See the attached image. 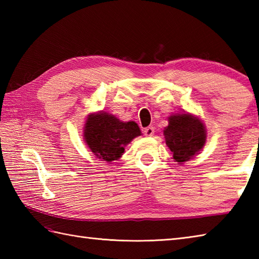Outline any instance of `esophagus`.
I'll list each match as a JSON object with an SVG mask.
<instances>
[{"instance_id":"obj_1","label":"esophagus","mask_w":259,"mask_h":259,"mask_svg":"<svg viewBox=\"0 0 259 259\" xmlns=\"http://www.w3.org/2000/svg\"><path fill=\"white\" fill-rule=\"evenodd\" d=\"M144 133L146 137H152L153 134H155V128L153 126H148V128L145 129Z\"/></svg>"}]
</instances>
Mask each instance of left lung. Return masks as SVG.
<instances>
[{
  "instance_id": "left-lung-1",
  "label": "left lung",
  "mask_w": 259,
  "mask_h": 259,
  "mask_svg": "<svg viewBox=\"0 0 259 259\" xmlns=\"http://www.w3.org/2000/svg\"><path fill=\"white\" fill-rule=\"evenodd\" d=\"M163 136L174 160L183 164L198 155L205 146L207 130L197 115L188 112L175 113L168 118Z\"/></svg>"
}]
</instances>
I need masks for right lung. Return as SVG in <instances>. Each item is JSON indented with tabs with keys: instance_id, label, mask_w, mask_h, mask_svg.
I'll return each mask as SVG.
<instances>
[{
	"instance_id": "add662e5",
	"label": "right lung",
	"mask_w": 259,
	"mask_h": 259,
	"mask_svg": "<svg viewBox=\"0 0 259 259\" xmlns=\"http://www.w3.org/2000/svg\"><path fill=\"white\" fill-rule=\"evenodd\" d=\"M141 136L135 121H121L115 115L98 111L90 113L83 126V140L101 161L112 162L123 155L124 147Z\"/></svg>"
}]
</instances>
